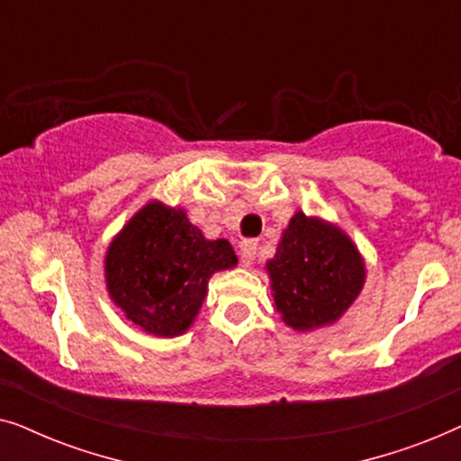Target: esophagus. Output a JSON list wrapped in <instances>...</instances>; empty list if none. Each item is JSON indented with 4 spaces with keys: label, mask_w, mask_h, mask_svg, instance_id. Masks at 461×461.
I'll return each instance as SVG.
<instances>
[{
    "label": "esophagus",
    "mask_w": 461,
    "mask_h": 461,
    "mask_svg": "<svg viewBox=\"0 0 461 461\" xmlns=\"http://www.w3.org/2000/svg\"><path fill=\"white\" fill-rule=\"evenodd\" d=\"M256 251H258L256 239H245V241H241V264L245 268L251 267V262H254L256 258Z\"/></svg>",
    "instance_id": "1"
}]
</instances>
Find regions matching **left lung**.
<instances>
[{
    "label": "left lung",
    "instance_id": "1",
    "mask_svg": "<svg viewBox=\"0 0 461 461\" xmlns=\"http://www.w3.org/2000/svg\"><path fill=\"white\" fill-rule=\"evenodd\" d=\"M276 312L295 331L331 325L365 283V262L342 229L295 212L267 262Z\"/></svg>",
    "mask_w": 461,
    "mask_h": 461
}]
</instances>
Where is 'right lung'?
Here are the masks:
<instances>
[{
    "label": "right lung",
    "instance_id": "obj_1",
    "mask_svg": "<svg viewBox=\"0 0 461 461\" xmlns=\"http://www.w3.org/2000/svg\"><path fill=\"white\" fill-rule=\"evenodd\" d=\"M235 264L226 239L210 241L185 210L150 201L111 241L104 279L131 323L150 336L176 338L199 314L212 275Z\"/></svg>",
    "mask_w": 461,
    "mask_h": 461
}]
</instances>
